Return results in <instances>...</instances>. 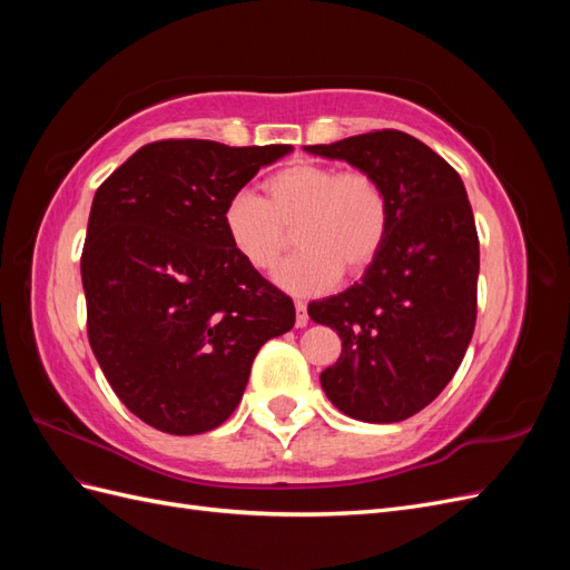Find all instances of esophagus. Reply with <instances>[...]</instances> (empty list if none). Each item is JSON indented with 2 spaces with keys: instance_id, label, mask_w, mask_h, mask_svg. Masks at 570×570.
<instances>
[{
  "instance_id": "esophagus-1",
  "label": "esophagus",
  "mask_w": 570,
  "mask_h": 570,
  "mask_svg": "<svg viewBox=\"0 0 570 570\" xmlns=\"http://www.w3.org/2000/svg\"><path fill=\"white\" fill-rule=\"evenodd\" d=\"M295 308H297V318H295V323H297V327H304V325L308 323V314H306V304H304L302 299H297V302H295Z\"/></svg>"
}]
</instances>
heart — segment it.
<instances>
[{"mask_svg":"<svg viewBox=\"0 0 570 570\" xmlns=\"http://www.w3.org/2000/svg\"><path fill=\"white\" fill-rule=\"evenodd\" d=\"M266 199L239 189L223 204L220 223L233 252L256 271H268L285 249L287 228L299 247L273 273L292 295L331 289L342 271L361 275L381 254L390 230L383 185L361 170L292 164L264 183Z\"/></svg>","mask_w":570,"mask_h":570,"instance_id":"b5f03b06","label":"heart"}]
</instances>
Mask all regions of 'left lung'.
Wrapping results in <instances>:
<instances>
[{"mask_svg": "<svg viewBox=\"0 0 570 570\" xmlns=\"http://www.w3.org/2000/svg\"><path fill=\"white\" fill-rule=\"evenodd\" d=\"M373 176L390 199V230L361 281L308 304L342 354L321 387L344 416L400 423L452 381L475 327L480 245L456 170L416 137L377 130L304 147Z\"/></svg>", "mask_w": 570, "mask_h": 570, "instance_id": "8db88e82", "label": "left lung"}]
</instances>
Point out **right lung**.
Returning <instances> with one entry per match:
<instances>
[{
  "label": "right lung",
  "instance_id": "right-lung-1",
  "mask_svg": "<svg viewBox=\"0 0 570 570\" xmlns=\"http://www.w3.org/2000/svg\"><path fill=\"white\" fill-rule=\"evenodd\" d=\"M292 149L151 142L95 193L80 258L90 347L118 400L161 433L228 421L256 352L295 325V304L220 223L226 199Z\"/></svg>",
  "mask_w": 570,
  "mask_h": 570
}]
</instances>
